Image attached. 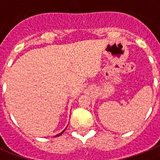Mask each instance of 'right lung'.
Listing matches in <instances>:
<instances>
[{"label":"right lung","instance_id":"obj_1","mask_svg":"<svg viewBox=\"0 0 160 160\" xmlns=\"http://www.w3.org/2000/svg\"><path fill=\"white\" fill-rule=\"evenodd\" d=\"M65 129H66V128H65V129H64V130H63V131H62V132H60V134H56V135H55V136H56V137H57V136H60V134H63V132H64V131H65Z\"/></svg>","mask_w":160,"mask_h":160}]
</instances>
